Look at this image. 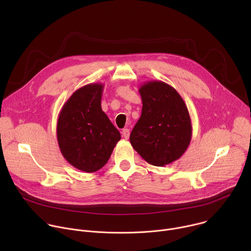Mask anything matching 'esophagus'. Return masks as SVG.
<instances>
[{
  "label": "esophagus",
  "instance_id": "34e87169",
  "mask_svg": "<svg viewBox=\"0 0 251 251\" xmlns=\"http://www.w3.org/2000/svg\"><path fill=\"white\" fill-rule=\"evenodd\" d=\"M122 136H123L125 139H128L129 136H130V130L127 129V128L123 129V130H122Z\"/></svg>",
  "mask_w": 251,
  "mask_h": 251
}]
</instances>
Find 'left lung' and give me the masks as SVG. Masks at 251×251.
Here are the masks:
<instances>
[{
    "instance_id": "8db88e82",
    "label": "left lung",
    "mask_w": 251,
    "mask_h": 251,
    "mask_svg": "<svg viewBox=\"0 0 251 251\" xmlns=\"http://www.w3.org/2000/svg\"><path fill=\"white\" fill-rule=\"evenodd\" d=\"M142 113L130 134L132 147L147 163L163 167L180 159L192 139L188 107L166 82L146 81L139 87Z\"/></svg>"
}]
</instances>
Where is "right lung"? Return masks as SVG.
<instances>
[{
    "label": "right lung",
    "mask_w": 251,
    "mask_h": 251,
    "mask_svg": "<svg viewBox=\"0 0 251 251\" xmlns=\"http://www.w3.org/2000/svg\"><path fill=\"white\" fill-rule=\"evenodd\" d=\"M104 85L90 83L75 91L58 114L56 136L64 159L75 168L93 173L108 162L121 139L102 111Z\"/></svg>",
    "instance_id": "right-lung-1"
}]
</instances>
